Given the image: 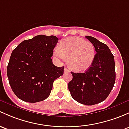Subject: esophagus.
Returning <instances> with one entry per match:
<instances>
[{"instance_id": "esophagus-1", "label": "esophagus", "mask_w": 129, "mask_h": 129, "mask_svg": "<svg viewBox=\"0 0 129 129\" xmlns=\"http://www.w3.org/2000/svg\"><path fill=\"white\" fill-rule=\"evenodd\" d=\"M64 70V72H70V70L67 68H64V70Z\"/></svg>"}]
</instances>
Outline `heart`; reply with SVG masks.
Segmentation results:
<instances>
[{"label":"heart","instance_id":"1","mask_svg":"<svg viewBox=\"0 0 129 129\" xmlns=\"http://www.w3.org/2000/svg\"><path fill=\"white\" fill-rule=\"evenodd\" d=\"M55 55L62 62L68 58L69 66L74 71L84 72L94 61L95 49L91 42L72 37L61 41L60 46L55 49Z\"/></svg>","mask_w":129,"mask_h":129}]
</instances>
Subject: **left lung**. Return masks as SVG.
<instances>
[{"instance_id": "obj_1", "label": "left lung", "mask_w": 129, "mask_h": 129, "mask_svg": "<svg viewBox=\"0 0 129 129\" xmlns=\"http://www.w3.org/2000/svg\"><path fill=\"white\" fill-rule=\"evenodd\" d=\"M96 52L91 66L84 73L71 72L68 84L72 97L80 103L91 106L105 100L116 81L114 57L108 46L92 36H85Z\"/></svg>"}]
</instances>
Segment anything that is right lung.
<instances>
[{
    "instance_id": "add662e5",
    "label": "right lung",
    "mask_w": 129,
    "mask_h": 129,
    "mask_svg": "<svg viewBox=\"0 0 129 129\" xmlns=\"http://www.w3.org/2000/svg\"><path fill=\"white\" fill-rule=\"evenodd\" d=\"M59 39L55 36L38 35L21 42L12 51L7 66V77L12 91L19 99L28 103L46 100L52 84L63 74L51 57Z\"/></svg>"
}]
</instances>
